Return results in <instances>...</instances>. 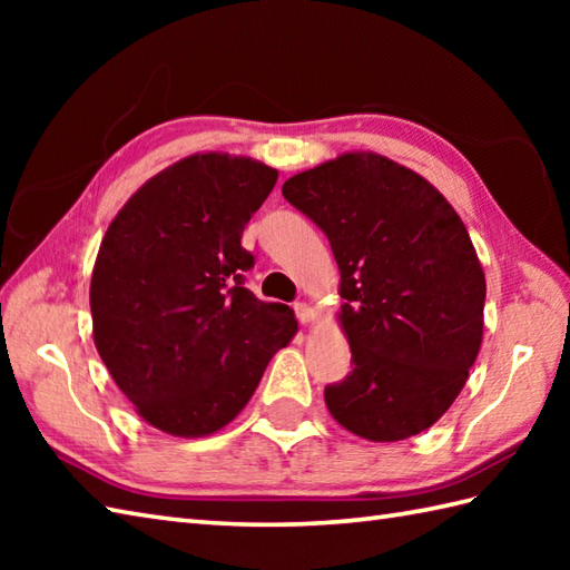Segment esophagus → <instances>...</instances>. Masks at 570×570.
<instances>
[{
	"label": "esophagus",
	"instance_id": "1",
	"mask_svg": "<svg viewBox=\"0 0 570 570\" xmlns=\"http://www.w3.org/2000/svg\"><path fill=\"white\" fill-rule=\"evenodd\" d=\"M294 311H296V316H298V321L304 323V325H308V323H313L318 318V313H316V308H313L311 304H296L294 306Z\"/></svg>",
	"mask_w": 570,
	"mask_h": 570
}]
</instances>
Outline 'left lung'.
<instances>
[{"label": "left lung", "mask_w": 570, "mask_h": 570, "mask_svg": "<svg viewBox=\"0 0 570 570\" xmlns=\"http://www.w3.org/2000/svg\"><path fill=\"white\" fill-rule=\"evenodd\" d=\"M284 198L328 235L353 372L325 386L350 433L374 443L431 429L468 382L485 328V272L439 188L374 151L292 176Z\"/></svg>", "instance_id": "obj_1"}]
</instances>
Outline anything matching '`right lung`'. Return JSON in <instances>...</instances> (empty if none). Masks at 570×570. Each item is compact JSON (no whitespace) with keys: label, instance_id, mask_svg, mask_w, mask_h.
<instances>
[{"label":"right lung","instance_id":"right-lung-1","mask_svg":"<svg viewBox=\"0 0 570 570\" xmlns=\"http://www.w3.org/2000/svg\"><path fill=\"white\" fill-rule=\"evenodd\" d=\"M276 178L249 156L190 154L151 176L102 237L92 341L137 414L168 435L225 429L298 331L292 308L242 284L254 264L242 229Z\"/></svg>","mask_w":570,"mask_h":570}]
</instances>
